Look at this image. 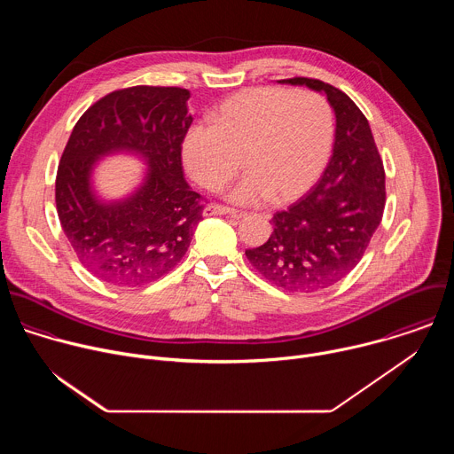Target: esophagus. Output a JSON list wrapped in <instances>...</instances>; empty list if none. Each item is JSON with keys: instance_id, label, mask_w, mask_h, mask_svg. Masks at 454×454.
I'll list each match as a JSON object with an SVG mask.
<instances>
[{"instance_id": "1", "label": "esophagus", "mask_w": 454, "mask_h": 454, "mask_svg": "<svg viewBox=\"0 0 454 454\" xmlns=\"http://www.w3.org/2000/svg\"><path fill=\"white\" fill-rule=\"evenodd\" d=\"M203 215L205 217H212V215H237V217H240L242 214L235 208H228V207H223V205H208L203 210Z\"/></svg>"}]
</instances>
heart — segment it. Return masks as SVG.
I'll return each mask as SVG.
<instances>
[{
    "mask_svg": "<svg viewBox=\"0 0 454 454\" xmlns=\"http://www.w3.org/2000/svg\"><path fill=\"white\" fill-rule=\"evenodd\" d=\"M333 137V116L321 97L253 88L223 102L214 125L193 123L181 153L190 176L208 190L223 188L244 165L247 174L230 192L235 203L287 205L321 176Z\"/></svg>",
    "mask_w": 454,
    "mask_h": 454,
    "instance_id": "1",
    "label": "heart"
}]
</instances>
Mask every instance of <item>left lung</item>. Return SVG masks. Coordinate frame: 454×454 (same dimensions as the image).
Wrapping results in <instances>:
<instances>
[{
    "label": "left lung",
    "mask_w": 454,
    "mask_h": 454,
    "mask_svg": "<svg viewBox=\"0 0 454 454\" xmlns=\"http://www.w3.org/2000/svg\"><path fill=\"white\" fill-rule=\"evenodd\" d=\"M278 82L327 95L336 114L334 149L317 184L277 212L271 237L246 256L277 287L312 293L336 284L361 261L382 219L384 167L368 120L348 95L317 79Z\"/></svg>",
    "instance_id": "8db88e82"
}]
</instances>
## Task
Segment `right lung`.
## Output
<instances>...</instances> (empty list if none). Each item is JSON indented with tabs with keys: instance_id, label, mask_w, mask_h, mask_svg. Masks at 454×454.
Returning <instances> with one entry per match:
<instances>
[{
	"instance_id": "obj_1",
	"label": "right lung",
	"mask_w": 454,
	"mask_h": 454,
	"mask_svg": "<svg viewBox=\"0 0 454 454\" xmlns=\"http://www.w3.org/2000/svg\"><path fill=\"white\" fill-rule=\"evenodd\" d=\"M183 88L133 86L95 102L64 147L55 205L81 264L100 280L138 287L172 271L203 219V203L183 176L181 144L192 123ZM114 152L140 155L145 183L118 202H102L90 174Z\"/></svg>"
}]
</instances>
